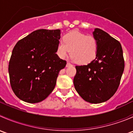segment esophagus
I'll return each instance as SVG.
<instances>
[{
	"mask_svg": "<svg viewBox=\"0 0 133 133\" xmlns=\"http://www.w3.org/2000/svg\"><path fill=\"white\" fill-rule=\"evenodd\" d=\"M71 65H72L71 64H70V63L69 62H68L67 63V64H66V67H69V66H71Z\"/></svg>",
	"mask_w": 133,
	"mask_h": 133,
	"instance_id": "34e87169",
	"label": "esophagus"
}]
</instances>
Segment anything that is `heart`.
Returning a JSON list of instances; mask_svg holds the SVG:
<instances>
[{"label": "heart", "mask_w": 133, "mask_h": 133, "mask_svg": "<svg viewBox=\"0 0 133 133\" xmlns=\"http://www.w3.org/2000/svg\"><path fill=\"white\" fill-rule=\"evenodd\" d=\"M62 41L59 42L57 48V54L60 58H65L69 51L72 60L79 64H88L96 57L98 43L93 36L75 30L65 34Z\"/></svg>", "instance_id": "1"}]
</instances>
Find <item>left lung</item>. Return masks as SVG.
<instances>
[{
    "label": "left lung",
    "instance_id": "left-lung-1",
    "mask_svg": "<svg viewBox=\"0 0 133 133\" xmlns=\"http://www.w3.org/2000/svg\"><path fill=\"white\" fill-rule=\"evenodd\" d=\"M98 43L95 60L88 65H76L73 83L85 101L104 102L117 91L124 70V59L120 43L108 33L96 28L92 33Z\"/></svg>",
    "mask_w": 133,
    "mask_h": 133
}]
</instances>
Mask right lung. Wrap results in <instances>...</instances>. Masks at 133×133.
I'll list each match as a JSON object with an SVG mask.
<instances>
[{
  "label": "right lung",
  "instance_id": "obj_1",
  "mask_svg": "<svg viewBox=\"0 0 133 133\" xmlns=\"http://www.w3.org/2000/svg\"><path fill=\"white\" fill-rule=\"evenodd\" d=\"M60 30L38 29L15 45L9 62L11 87L16 96L34 104L46 98L66 65L56 54Z\"/></svg>",
  "mask_w": 133,
  "mask_h": 133
}]
</instances>
